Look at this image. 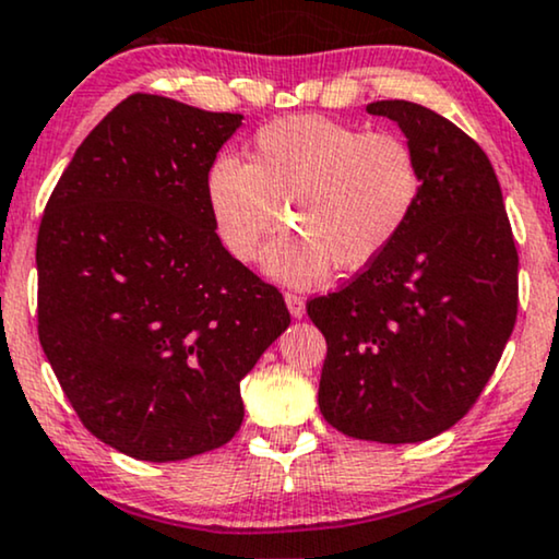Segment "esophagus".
Returning a JSON list of instances; mask_svg holds the SVG:
<instances>
[{"mask_svg":"<svg viewBox=\"0 0 559 559\" xmlns=\"http://www.w3.org/2000/svg\"><path fill=\"white\" fill-rule=\"evenodd\" d=\"M285 302H287V308H290L293 319H302V316H306V300H302L300 295L285 293Z\"/></svg>","mask_w":559,"mask_h":559,"instance_id":"34e87169","label":"esophagus"}]
</instances>
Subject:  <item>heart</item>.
Returning a JSON list of instances; mask_svg holds the SVG:
<instances>
[{
	"instance_id": "heart-1",
	"label": "heart",
	"mask_w": 559,
	"mask_h": 559,
	"mask_svg": "<svg viewBox=\"0 0 559 559\" xmlns=\"http://www.w3.org/2000/svg\"><path fill=\"white\" fill-rule=\"evenodd\" d=\"M419 191L417 155L402 136L323 116L266 123L248 163L217 155L204 174L212 225L240 261L259 257L285 206L293 230L269 246L264 269L300 287L334 264L353 272L381 257L409 223Z\"/></svg>"
}]
</instances>
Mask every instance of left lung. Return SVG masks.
Masks as SVG:
<instances>
[{
	"label": "left lung",
	"instance_id": "left-lung-1",
	"mask_svg": "<svg viewBox=\"0 0 559 559\" xmlns=\"http://www.w3.org/2000/svg\"><path fill=\"white\" fill-rule=\"evenodd\" d=\"M423 176L409 223L340 293L308 302L326 336L319 406L357 440L419 443L459 423L490 381L519 311V253L481 147L409 100H376Z\"/></svg>",
	"mask_w": 559,
	"mask_h": 559
}]
</instances>
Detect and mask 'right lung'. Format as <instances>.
I'll use <instances>...</instances> for the list:
<instances>
[{"mask_svg":"<svg viewBox=\"0 0 559 559\" xmlns=\"http://www.w3.org/2000/svg\"><path fill=\"white\" fill-rule=\"evenodd\" d=\"M240 123L129 95L80 144L40 219V347L82 425L132 459L225 445L243 423L240 381L290 326L204 199Z\"/></svg>","mask_w":559,"mask_h":559,"instance_id":"right-lung-1","label":"right lung"}]
</instances>
